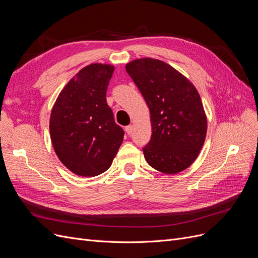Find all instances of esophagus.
<instances>
[{"label": "esophagus", "instance_id": "obj_1", "mask_svg": "<svg viewBox=\"0 0 258 258\" xmlns=\"http://www.w3.org/2000/svg\"><path fill=\"white\" fill-rule=\"evenodd\" d=\"M124 130H126V132H127L128 135H131L132 131H134V126H132V124H129V126H127Z\"/></svg>", "mask_w": 258, "mask_h": 258}]
</instances>
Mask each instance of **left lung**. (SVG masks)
I'll return each instance as SVG.
<instances>
[{
	"label": "left lung",
	"instance_id": "left-lung-1",
	"mask_svg": "<svg viewBox=\"0 0 258 258\" xmlns=\"http://www.w3.org/2000/svg\"><path fill=\"white\" fill-rule=\"evenodd\" d=\"M126 71L150 108L152 137L143 147L152 168L175 174L196 160L207 135V116L195 86L166 62L142 58Z\"/></svg>",
	"mask_w": 258,
	"mask_h": 258
}]
</instances>
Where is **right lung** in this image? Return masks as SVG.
<instances>
[{
  "label": "right lung",
  "mask_w": 258,
  "mask_h": 258,
  "mask_svg": "<svg viewBox=\"0 0 258 258\" xmlns=\"http://www.w3.org/2000/svg\"><path fill=\"white\" fill-rule=\"evenodd\" d=\"M111 64L83 68L64 86L54 102L50 139L58 158L73 173L96 176L111 167L124 132L114 120L106 90Z\"/></svg>",
  "instance_id": "add662e5"
}]
</instances>
